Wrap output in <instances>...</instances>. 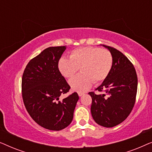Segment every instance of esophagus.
I'll return each instance as SVG.
<instances>
[{"mask_svg": "<svg viewBox=\"0 0 152 152\" xmlns=\"http://www.w3.org/2000/svg\"><path fill=\"white\" fill-rule=\"evenodd\" d=\"M84 95V93H81V92H78V95H79V96H80V97H81V96H82V95Z\"/></svg>", "mask_w": 152, "mask_h": 152, "instance_id": "1", "label": "esophagus"}]
</instances>
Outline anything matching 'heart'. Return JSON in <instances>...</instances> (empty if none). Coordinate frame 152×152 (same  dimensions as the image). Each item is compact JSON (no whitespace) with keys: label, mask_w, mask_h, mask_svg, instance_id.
Returning a JSON list of instances; mask_svg holds the SVG:
<instances>
[{"label":"heart","mask_w":152,"mask_h":152,"mask_svg":"<svg viewBox=\"0 0 152 152\" xmlns=\"http://www.w3.org/2000/svg\"><path fill=\"white\" fill-rule=\"evenodd\" d=\"M113 66V57L107 49L97 47H83L74 50L70 59L61 58L59 61V69L62 75L70 78L80 68L81 73L69 80L72 90L84 92L93 83L99 84L109 75Z\"/></svg>","instance_id":"1"}]
</instances>
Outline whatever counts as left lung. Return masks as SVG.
Returning <instances> with one entry per match:
<instances>
[{
	"mask_svg": "<svg viewBox=\"0 0 152 152\" xmlns=\"http://www.w3.org/2000/svg\"><path fill=\"white\" fill-rule=\"evenodd\" d=\"M103 45L111 53L113 66L107 79L95 89L103 94H88L92 97L93 120L104 127H113L123 122L132 112L136 102L138 77L134 65L125 55L113 47Z\"/></svg>",
	"mask_w": 152,
	"mask_h": 152,
	"instance_id": "obj_1",
	"label": "left lung"
}]
</instances>
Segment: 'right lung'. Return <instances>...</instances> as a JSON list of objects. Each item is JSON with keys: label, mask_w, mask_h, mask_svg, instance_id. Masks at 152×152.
<instances>
[{"label": "right lung", "mask_w": 152, "mask_h": 152, "mask_svg": "<svg viewBox=\"0 0 152 152\" xmlns=\"http://www.w3.org/2000/svg\"><path fill=\"white\" fill-rule=\"evenodd\" d=\"M66 48L43 50L29 61L22 77V97L27 111L39 125L52 131L64 129L71 123L79 99L76 92L59 99L70 88L58 68Z\"/></svg>", "instance_id": "obj_1"}]
</instances>
